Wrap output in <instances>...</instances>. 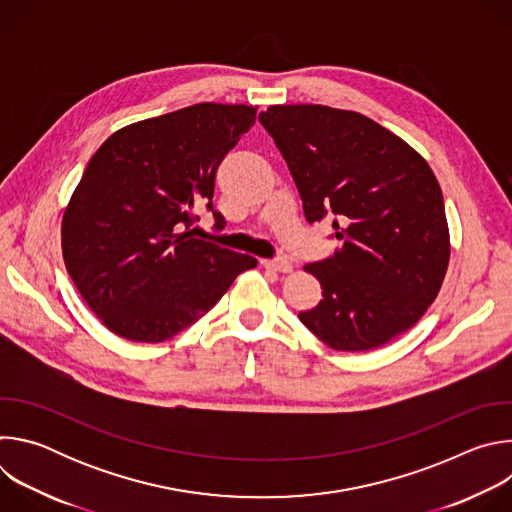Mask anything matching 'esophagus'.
<instances>
[{
	"mask_svg": "<svg viewBox=\"0 0 512 512\" xmlns=\"http://www.w3.org/2000/svg\"><path fill=\"white\" fill-rule=\"evenodd\" d=\"M263 265H265L267 269H273V271H279V273H289L291 269H294V265H291V261L285 259V257L267 259V261H263Z\"/></svg>",
	"mask_w": 512,
	"mask_h": 512,
	"instance_id": "esophagus-1",
	"label": "esophagus"
}]
</instances>
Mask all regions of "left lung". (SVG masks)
Wrapping results in <instances>:
<instances>
[{"mask_svg": "<svg viewBox=\"0 0 512 512\" xmlns=\"http://www.w3.org/2000/svg\"><path fill=\"white\" fill-rule=\"evenodd\" d=\"M294 178L310 225L332 216L338 249L308 263L322 300L302 324L334 350L391 342L442 287L450 233L427 162L373 119L324 105L259 113Z\"/></svg>", "mask_w": 512, "mask_h": 512, "instance_id": "8db88e82", "label": "left lung"}]
</instances>
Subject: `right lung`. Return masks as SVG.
Masks as SVG:
<instances>
[{
    "mask_svg": "<svg viewBox=\"0 0 512 512\" xmlns=\"http://www.w3.org/2000/svg\"><path fill=\"white\" fill-rule=\"evenodd\" d=\"M247 105L198 103L115 131L95 152L62 218L66 271L121 338L164 342L204 316L251 255L196 239L198 208L214 231V174L255 123Z\"/></svg>",
    "mask_w": 512,
    "mask_h": 512,
    "instance_id": "add662e5",
    "label": "right lung"
}]
</instances>
